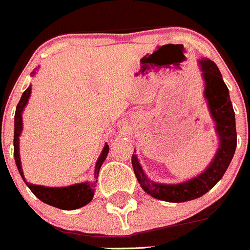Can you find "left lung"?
<instances>
[{"instance_id":"1","label":"left lung","mask_w":250,"mask_h":250,"mask_svg":"<svg viewBox=\"0 0 250 250\" xmlns=\"http://www.w3.org/2000/svg\"><path fill=\"white\" fill-rule=\"evenodd\" d=\"M205 82L204 96L212 120L216 123L220 145L216 155L204 172L194 178L177 184H162L152 182L143 171L137 155L133 154L132 165L138 182L145 193L159 200L169 203H183L197 199L209 192L226 172L237 146L236 118L229 99V89L222 79L221 72L209 58L198 61ZM135 152V150H134Z\"/></svg>"}]
</instances>
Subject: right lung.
<instances>
[{"instance_id": "obj_1", "label": "right lung", "mask_w": 250, "mask_h": 250, "mask_svg": "<svg viewBox=\"0 0 250 250\" xmlns=\"http://www.w3.org/2000/svg\"><path fill=\"white\" fill-rule=\"evenodd\" d=\"M36 73L35 71L31 72V76ZM31 94V86H29L21 95V100H19L18 105L16 108V115H14V160H16L17 168H18L19 173H21V178L29 187V189L38 197L41 202L46 203V204L51 205V207L58 208L62 210H76L79 208L84 207L88 203L91 202L94 197V188H95V183L98 181L89 183V182H83V183H77L73 186L68 187H43V186H36V184L28 183L24 178L23 168H21V156H19V137L23 130V121H21V112H23L24 107L28 104L29 98ZM108 154V145L105 144L103 151H101L100 156H99L98 161L95 165V178H98L99 171L101 168V165L105 161L106 156Z\"/></svg>"}]
</instances>
